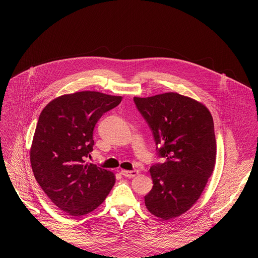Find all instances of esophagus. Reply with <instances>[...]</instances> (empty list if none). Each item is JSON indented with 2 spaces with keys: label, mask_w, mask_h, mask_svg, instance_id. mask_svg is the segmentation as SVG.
<instances>
[{
  "label": "esophagus",
  "mask_w": 258,
  "mask_h": 258,
  "mask_svg": "<svg viewBox=\"0 0 258 258\" xmlns=\"http://www.w3.org/2000/svg\"><path fill=\"white\" fill-rule=\"evenodd\" d=\"M120 173L122 175H124L125 178H134L136 177V175L138 174V170H126V169H122L120 171Z\"/></svg>",
  "instance_id": "1"
}]
</instances>
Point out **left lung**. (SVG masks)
<instances>
[{
    "mask_svg": "<svg viewBox=\"0 0 258 258\" xmlns=\"http://www.w3.org/2000/svg\"><path fill=\"white\" fill-rule=\"evenodd\" d=\"M134 102L153 133L158 157L164 158L150 169L154 186L145 206L160 219L177 218L198 201L213 171L212 116L205 105L178 93Z\"/></svg>",
    "mask_w": 258,
    "mask_h": 258,
    "instance_id": "left-lung-1",
    "label": "left lung"
}]
</instances>
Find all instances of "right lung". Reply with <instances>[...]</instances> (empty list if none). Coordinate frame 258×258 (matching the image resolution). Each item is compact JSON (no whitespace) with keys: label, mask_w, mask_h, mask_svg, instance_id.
<instances>
[{"label":"right lung","mask_w":258,"mask_h":258,"mask_svg":"<svg viewBox=\"0 0 258 258\" xmlns=\"http://www.w3.org/2000/svg\"><path fill=\"white\" fill-rule=\"evenodd\" d=\"M122 100L99 92L63 95L49 102L35 128L30 162L35 180L60 210L72 216L96 209L115 184L114 174L87 164L101 116Z\"/></svg>","instance_id":"right-lung-1"}]
</instances>
